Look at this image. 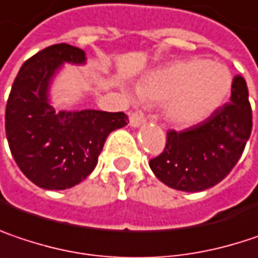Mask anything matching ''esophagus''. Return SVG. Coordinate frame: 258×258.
Masks as SVG:
<instances>
[{"label":"esophagus","mask_w":258,"mask_h":258,"mask_svg":"<svg viewBox=\"0 0 258 258\" xmlns=\"http://www.w3.org/2000/svg\"><path fill=\"white\" fill-rule=\"evenodd\" d=\"M145 121H146V118H145V115L140 113V112H134V113H131V116H130V125L134 127V128H137V127H140L142 124H145Z\"/></svg>","instance_id":"1"}]
</instances>
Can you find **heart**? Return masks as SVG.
Wrapping results in <instances>:
<instances>
[{"label": "heart", "mask_w": 258, "mask_h": 258, "mask_svg": "<svg viewBox=\"0 0 258 258\" xmlns=\"http://www.w3.org/2000/svg\"><path fill=\"white\" fill-rule=\"evenodd\" d=\"M232 74L219 61L184 59L148 72L136 85L142 100L162 103L164 116L180 128L210 119L227 100Z\"/></svg>", "instance_id": "obj_1"}]
</instances>
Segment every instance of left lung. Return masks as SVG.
<instances>
[{
  "mask_svg": "<svg viewBox=\"0 0 258 258\" xmlns=\"http://www.w3.org/2000/svg\"><path fill=\"white\" fill-rule=\"evenodd\" d=\"M252 128L248 87L241 75L232 82L230 102L205 122L168 131L164 152L149 167L168 187L201 192L220 183L239 161Z\"/></svg>",
  "mask_w": 258,
  "mask_h": 258,
  "instance_id": "obj_1",
  "label": "left lung"
}]
</instances>
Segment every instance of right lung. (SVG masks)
<instances>
[{
    "label": "right lung",
    "instance_id": "obj_1",
    "mask_svg": "<svg viewBox=\"0 0 258 258\" xmlns=\"http://www.w3.org/2000/svg\"><path fill=\"white\" fill-rule=\"evenodd\" d=\"M85 51L54 44L28 59L13 82L6 134L22 173L47 190H64L93 173L107 136L127 125L124 112L56 110L50 88L64 63L85 64Z\"/></svg>",
    "mask_w": 258,
    "mask_h": 258
}]
</instances>
